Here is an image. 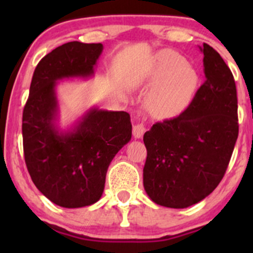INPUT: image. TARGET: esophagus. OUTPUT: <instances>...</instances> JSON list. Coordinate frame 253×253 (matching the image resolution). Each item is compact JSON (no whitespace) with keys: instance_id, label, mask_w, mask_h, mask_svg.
<instances>
[{"instance_id":"34e87169","label":"esophagus","mask_w":253,"mask_h":253,"mask_svg":"<svg viewBox=\"0 0 253 253\" xmlns=\"http://www.w3.org/2000/svg\"><path fill=\"white\" fill-rule=\"evenodd\" d=\"M145 132H146V128H145L144 124H136L133 126V136H134L135 139L143 138Z\"/></svg>"}]
</instances>
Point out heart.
Here are the masks:
<instances>
[{
  "instance_id": "1",
  "label": "heart",
  "mask_w": 253,
  "mask_h": 253,
  "mask_svg": "<svg viewBox=\"0 0 253 253\" xmlns=\"http://www.w3.org/2000/svg\"><path fill=\"white\" fill-rule=\"evenodd\" d=\"M195 69L172 50L157 53L145 82L153 85L146 96V108L155 118L177 114L189 103L197 86Z\"/></svg>"
}]
</instances>
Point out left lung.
Returning <instances> with one entry per match:
<instances>
[{"instance_id":"1","label":"left lung","mask_w":253,"mask_h":253,"mask_svg":"<svg viewBox=\"0 0 253 253\" xmlns=\"http://www.w3.org/2000/svg\"><path fill=\"white\" fill-rule=\"evenodd\" d=\"M200 50L206 81L189 107L144 134V188L164 207L187 208L210 195L225 175L238 138L233 75L211 46L203 43Z\"/></svg>"}]
</instances>
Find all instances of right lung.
Wrapping results in <instances>:
<instances>
[{"label": "right lung", "instance_id": "1", "mask_svg": "<svg viewBox=\"0 0 253 253\" xmlns=\"http://www.w3.org/2000/svg\"><path fill=\"white\" fill-rule=\"evenodd\" d=\"M102 43L66 42L40 60L22 114L25 162L42 195L64 208H81L102 196L115 155L132 138L126 112L90 108L69 130L58 127V81L94 76Z\"/></svg>", "mask_w": 253, "mask_h": 253}]
</instances>
